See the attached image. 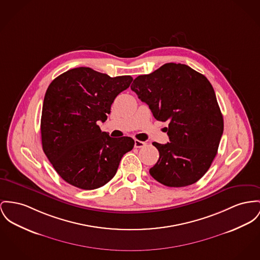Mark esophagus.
<instances>
[{
  "label": "esophagus",
  "mask_w": 260,
  "mask_h": 260,
  "mask_svg": "<svg viewBox=\"0 0 260 260\" xmlns=\"http://www.w3.org/2000/svg\"><path fill=\"white\" fill-rule=\"evenodd\" d=\"M147 145L146 142L140 141V140H135V148H143Z\"/></svg>",
  "instance_id": "1"
}]
</instances>
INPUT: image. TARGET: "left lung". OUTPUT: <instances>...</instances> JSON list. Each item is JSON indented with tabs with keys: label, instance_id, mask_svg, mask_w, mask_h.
Instances as JSON below:
<instances>
[{
	"label": "left lung",
	"instance_id": "8db88e82",
	"mask_svg": "<svg viewBox=\"0 0 260 260\" xmlns=\"http://www.w3.org/2000/svg\"><path fill=\"white\" fill-rule=\"evenodd\" d=\"M131 89L166 127L170 142H154L159 157L150 174L169 187L198 181L217 155L224 120L207 78L184 64L168 63L137 77Z\"/></svg>",
	"mask_w": 260,
	"mask_h": 260
}]
</instances>
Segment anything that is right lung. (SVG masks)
I'll return each mask as SVG.
<instances>
[{
    "mask_svg": "<svg viewBox=\"0 0 260 260\" xmlns=\"http://www.w3.org/2000/svg\"><path fill=\"white\" fill-rule=\"evenodd\" d=\"M131 76L111 78L87 67L71 69L46 90L41 115L42 149L57 173L71 185L91 190L115 175L122 156L134 147L130 137L102 132L115 98Z\"/></svg>",
    "mask_w": 260,
    "mask_h": 260,
    "instance_id": "add662e5",
    "label": "right lung"
}]
</instances>
